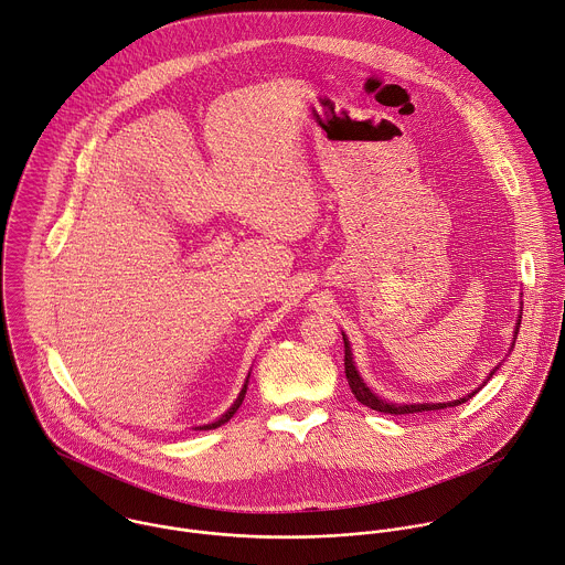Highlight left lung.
<instances>
[{
  "mask_svg": "<svg viewBox=\"0 0 565 565\" xmlns=\"http://www.w3.org/2000/svg\"><path fill=\"white\" fill-rule=\"evenodd\" d=\"M519 324H521V316H519V320H516L514 333L519 331ZM342 340H344V373H347L351 393L355 395V399H358L360 404H364V406H369V408H373V411H380V413H388V415H408V413H422V411H437V408H446V406H457V404L466 402L468 397H472V395L486 384V382H483L477 391H472L470 395L459 397V399H455V402H439V404H393V402H386V399L377 397V395L364 384V380L360 377V373H358V369H355L353 353H351V347H349V340H347L344 333H342ZM492 373H494V371H492ZM492 373L488 375V380L492 377Z\"/></svg>",
  "mask_w": 565,
  "mask_h": 565,
  "instance_id": "1",
  "label": "left lung"
}]
</instances>
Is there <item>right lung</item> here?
Masks as SVG:
<instances>
[{
    "instance_id": "right-lung-1",
    "label": "right lung",
    "mask_w": 565,
    "mask_h": 565,
    "mask_svg": "<svg viewBox=\"0 0 565 565\" xmlns=\"http://www.w3.org/2000/svg\"><path fill=\"white\" fill-rule=\"evenodd\" d=\"M247 382H249V375H247V380H245V384H243V388H241V393H238V397H236V402L230 406V411L223 415V417H218L216 422H212V424H205V426H196L199 430H210V428H218L221 424H225V422H230L232 417H234V413L241 408V404H243V399H245V393H247Z\"/></svg>"
}]
</instances>
